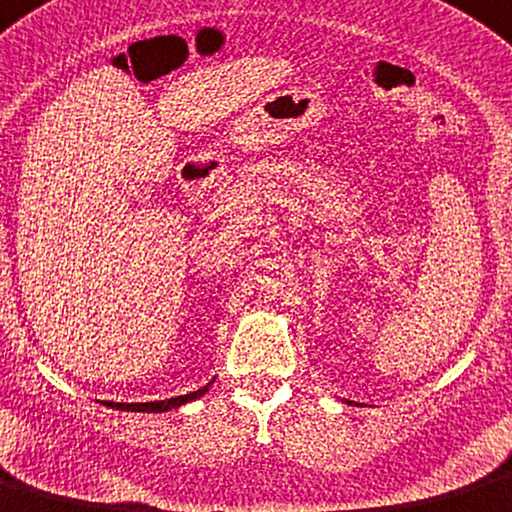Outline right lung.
<instances>
[{
  "label": "right lung",
  "mask_w": 512,
  "mask_h": 512,
  "mask_svg": "<svg viewBox=\"0 0 512 512\" xmlns=\"http://www.w3.org/2000/svg\"><path fill=\"white\" fill-rule=\"evenodd\" d=\"M206 390H208V385L201 387V390H196V392H188V395L171 397V400L137 402V405H127V402H105V405L115 407V410H127V412H166V410H174V407H181L188 400H196V397H201Z\"/></svg>",
  "instance_id": "1"
}]
</instances>
